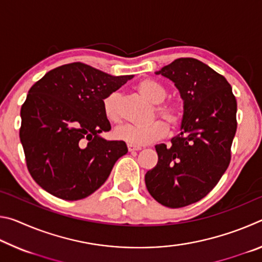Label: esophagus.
<instances>
[{
  "label": "esophagus",
  "mask_w": 262,
  "mask_h": 262,
  "mask_svg": "<svg viewBox=\"0 0 262 262\" xmlns=\"http://www.w3.org/2000/svg\"><path fill=\"white\" fill-rule=\"evenodd\" d=\"M141 149H142L141 147H134V145L128 144V150H129L130 152H133V151H139V150H141Z\"/></svg>",
  "instance_id": "34e87169"
}]
</instances>
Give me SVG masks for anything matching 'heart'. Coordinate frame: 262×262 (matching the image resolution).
Returning a JSON list of instances; mask_svg holds the SVG:
<instances>
[{
    "label": "heart",
    "mask_w": 262,
    "mask_h": 262,
    "mask_svg": "<svg viewBox=\"0 0 262 262\" xmlns=\"http://www.w3.org/2000/svg\"><path fill=\"white\" fill-rule=\"evenodd\" d=\"M137 91L152 104H161L166 97V91L161 84L151 81V79H143L137 84ZM119 95L117 92L108 95L103 101L104 113L110 121L117 122L119 120L118 110ZM157 113L172 127L178 126L183 120V108L177 104H168L157 107ZM167 134V126L163 121H155L148 126H135L123 125L118 127L114 132V135L118 140L126 142L127 144L134 147H142L163 139Z\"/></svg>",
    "instance_id": "obj_1"
}]
</instances>
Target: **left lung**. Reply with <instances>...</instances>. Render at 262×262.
Listing matches in <instances>:
<instances>
[{
	"label": "left lung",
	"instance_id": "obj_1",
	"mask_svg": "<svg viewBox=\"0 0 262 262\" xmlns=\"http://www.w3.org/2000/svg\"><path fill=\"white\" fill-rule=\"evenodd\" d=\"M174 83L184 101L179 134L157 144V165L145 173L151 196L168 208L200 201L219 183L231 159L237 101L224 76L193 57L155 73Z\"/></svg>",
	"mask_w": 262,
	"mask_h": 262
}]
</instances>
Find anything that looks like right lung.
<instances>
[{"instance_id": "right-lung-1", "label": "right lung", "mask_w": 262, "mask_h": 262, "mask_svg": "<svg viewBox=\"0 0 262 262\" xmlns=\"http://www.w3.org/2000/svg\"><path fill=\"white\" fill-rule=\"evenodd\" d=\"M132 78L74 62L33 84L20 110L19 137L30 174L41 188L75 201L105 183L128 149L100 135L111 130L103 101Z\"/></svg>"}]
</instances>
